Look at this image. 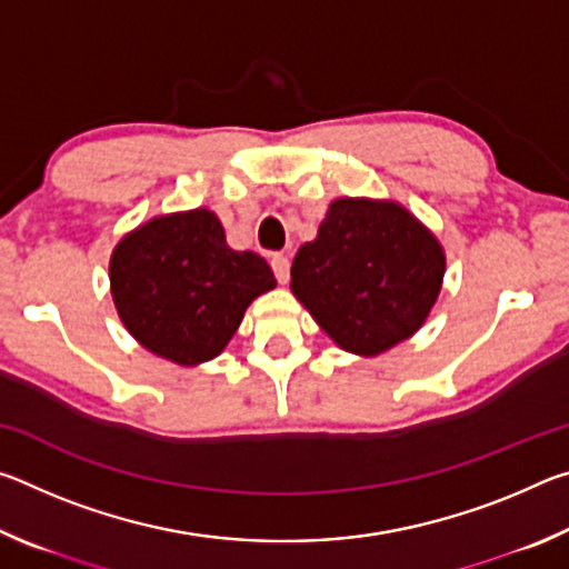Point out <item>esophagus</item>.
Here are the masks:
<instances>
[{"label":"esophagus","mask_w":569,"mask_h":569,"mask_svg":"<svg viewBox=\"0 0 569 569\" xmlns=\"http://www.w3.org/2000/svg\"><path fill=\"white\" fill-rule=\"evenodd\" d=\"M271 268H273L278 283H288V278H291V261H288L286 256L276 253V256L271 258Z\"/></svg>","instance_id":"1"}]
</instances>
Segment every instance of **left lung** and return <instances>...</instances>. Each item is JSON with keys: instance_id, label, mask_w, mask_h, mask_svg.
I'll return each instance as SVG.
<instances>
[{"instance_id": "8db88e82", "label": "left lung", "mask_w": 569, "mask_h": 569, "mask_svg": "<svg viewBox=\"0 0 569 569\" xmlns=\"http://www.w3.org/2000/svg\"><path fill=\"white\" fill-rule=\"evenodd\" d=\"M445 278V250L397 203L333 200L298 250L291 291L341 349L383 353L419 329Z\"/></svg>"}]
</instances>
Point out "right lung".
Listing matches in <instances>:
<instances>
[{
  "label": "right lung",
  "mask_w": 569,
  "mask_h": 569,
  "mask_svg": "<svg viewBox=\"0 0 569 569\" xmlns=\"http://www.w3.org/2000/svg\"><path fill=\"white\" fill-rule=\"evenodd\" d=\"M110 283L118 313L148 351L180 366L226 349L253 298L276 288L271 266L226 243L206 208L162 216L114 248Z\"/></svg>",
  "instance_id": "obj_1"
}]
</instances>
